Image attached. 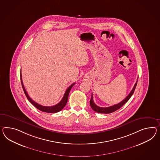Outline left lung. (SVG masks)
I'll use <instances>...</instances> for the list:
<instances>
[{"label": "left lung", "mask_w": 160, "mask_h": 160, "mask_svg": "<svg viewBox=\"0 0 160 160\" xmlns=\"http://www.w3.org/2000/svg\"><path fill=\"white\" fill-rule=\"evenodd\" d=\"M138 83V79L137 81L136 82L134 87L133 88L131 92H130V93L128 96L125 99H123L122 102H119L117 104H115L114 106H112L108 107H98L96 105V104L94 103L93 102V95L92 94V96H91V98L90 100V107H92V108L96 112H98V113H102V114H110L111 112H113L116 110H118L119 108H120L122 106H123V105L127 102L129 100V98H131L132 94H133L134 91L135 90L136 87V85Z\"/></svg>", "instance_id": "8db88e82"}]
</instances>
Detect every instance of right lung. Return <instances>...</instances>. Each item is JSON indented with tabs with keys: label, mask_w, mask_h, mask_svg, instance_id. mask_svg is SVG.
<instances>
[{
	"label": "right lung",
	"mask_w": 160,
	"mask_h": 160,
	"mask_svg": "<svg viewBox=\"0 0 160 160\" xmlns=\"http://www.w3.org/2000/svg\"><path fill=\"white\" fill-rule=\"evenodd\" d=\"M21 85H22V89H23L24 92L25 94L26 97L28 98L29 102H31V103H32L33 105L35 107L37 108H38V110L42 111L43 112H48V113H56V112H59V111L62 110V109L64 107L66 106V104H67V101H68V95H69V93H70V90L71 89L72 87L74 86L75 83H72V85H71L68 88V89L66 90V92H65V93L64 94V96H63V98H62V100L58 102V104H57L55 106H53L47 107L43 106H42V105L39 104H38L37 102H34L32 99L30 98V97L29 96L28 94L27 93V91H26L25 89L24 86L23 85V82H22V78H21Z\"/></svg>",
	"instance_id": "obj_1"
}]
</instances>
